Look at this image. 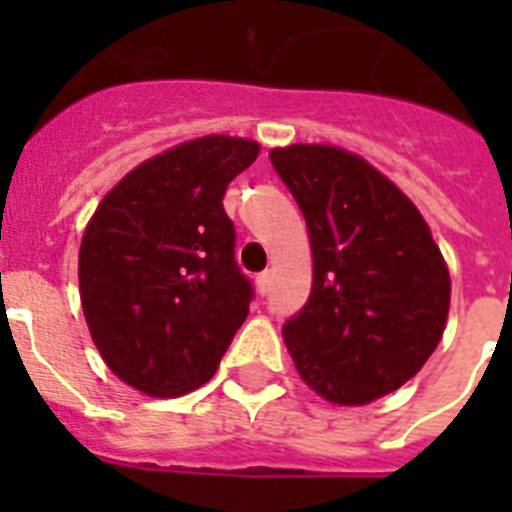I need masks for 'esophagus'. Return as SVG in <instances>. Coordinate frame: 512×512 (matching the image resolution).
I'll use <instances>...</instances> for the list:
<instances>
[{
    "mask_svg": "<svg viewBox=\"0 0 512 512\" xmlns=\"http://www.w3.org/2000/svg\"><path fill=\"white\" fill-rule=\"evenodd\" d=\"M255 284H257V292H260V295H268V292H271V273L268 271L260 273V276L255 279Z\"/></svg>",
    "mask_w": 512,
    "mask_h": 512,
    "instance_id": "obj_1",
    "label": "esophagus"
}]
</instances>
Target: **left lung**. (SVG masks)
I'll list each match as a JSON object with an SVG mask.
<instances>
[{
	"instance_id": "8db88e82",
	"label": "left lung",
	"mask_w": 512,
	"mask_h": 512,
	"mask_svg": "<svg viewBox=\"0 0 512 512\" xmlns=\"http://www.w3.org/2000/svg\"><path fill=\"white\" fill-rule=\"evenodd\" d=\"M313 252L308 303L284 324L300 377L332 404H369L412 380L449 313V271L412 201L332 146L273 148Z\"/></svg>"
}]
</instances>
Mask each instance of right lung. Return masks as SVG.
Instances as JSON below:
<instances>
[{"mask_svg": "<svg viewBox=\"0 0 512 512\" xmlns=\"http://www.w3.org/2000/svg\"><path fill=\"white\" fill-rule=\"evenodd\" d=\"M260 154L255 140H191L140 164L95 209L79 292L108 369L156 398L217 372L255 297L236 263L223 196Z\"/></svg>", "mask_w": 512, "mask_h": 512, "instance_id": "1", "label": "right lung"}]
</instances>
